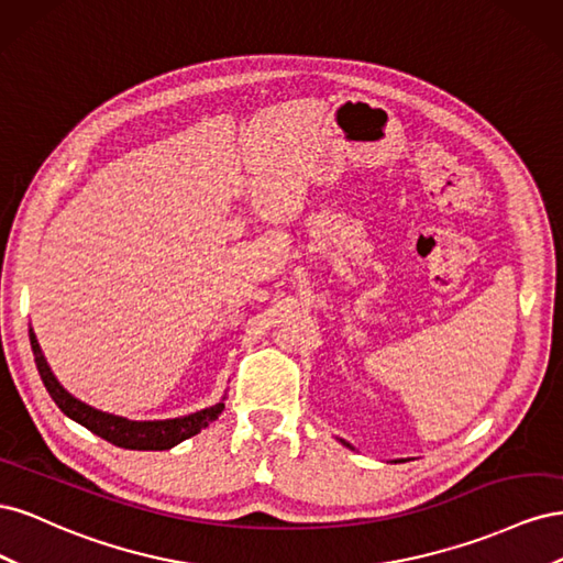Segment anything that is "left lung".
<instances>
[{
	"label": "left lung",
	"mask_w": 563,
	"mask_h": 563,
	"mask_svg": "<svg viewBox=\"0 0 563 563\" xmlns=\"http://www.w3.org/2000/svg\"><path fill=\"white\" fill-rule=\"evenodd\" d=\"M340 444H343V446H347V449H352V446L347 444V441H345V439H340Z\"/></svg>",
	"instance_id": "left-lung-1"
}]
</instances>
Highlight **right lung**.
I'll use <instances>...</instances> for the list:
<instances>
[{"mask_svg": "<svg viewBox=\"0 0 563 563\" xmlns=\"http://www.w3.org/2000/svg\"><path fill=\"white\" fill-rule=\"evenodd\" d=\"M30 345H32V354H35V364L42 376V383L60 411L119 449H131V451L174 449L176 444H180V441L199 434L203 428H209V424L218 420V416L223 413L225 408L223 404L225 397H223L218 404L201 408V411L180 416V418H168V420H129L122 416L98 411V408L84 404L81 399L70 395V391L58 383L32 329H30Z\"/></svg>", "mask_w": 563, "mask_h": 563, "instance_id": "1", "label": "right lung"}]
</instances>
